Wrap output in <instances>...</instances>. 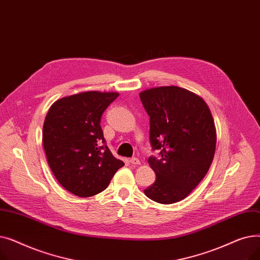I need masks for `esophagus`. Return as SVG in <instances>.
<instances>
[{
	"label": "esophagus",
	"mask_w": 260,
	"mask_h": 260,
	"mask_svg": "<svg viewBox=\"0 0 260 260\" xmlns=\"http://www.w3.org/2000/svg\"><path fill=\"white\" fill-rule=\"evenodd\" d=\"M133 166H139L140 165V161L138 158H132L129 161Z\"/></svg>",
	"instance_id": "obj_1"
}]
</instances>
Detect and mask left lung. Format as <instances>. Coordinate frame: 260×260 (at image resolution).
Returning <instances> with one entry per match:
<instances>
[{
  "label": "left lung",
  "instance_id": "1",
  "mask_svg": "<svg viewBox=\"0 0 260 260\" xmlns=\"http://www.w3.org/2000/svg\"><path fill=\"white\" fill-rule=\"evenodd\" d=\"M141 102L149 116V140L159 159L148 158L156 181L144 194L158 203L186 198L206 177L216 149V127L200 95L178 86L142 90Z\"/></svg>",
  "mask_w": 260,
  "mask_h": 260
}]
</instances>
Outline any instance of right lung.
I'll return each mask as SVG.
<instances>
[{"mask_svg":"<svg viewBox=\"0 0 260 260\" xmlns=\"http://www.w3.org/2000/svg\"><path fill=\"white\" fill-rule=\"evenodd\" d=\"M118 95L81 91L57 100L48 109L42 133L47 163L58 182L76 196L101 193L124 166L102 144L101 116Z\"/></svg>","mask_w":260,"mask_h":260,"instance_id":"add662e5","label":"right lung"}]
</instances>
